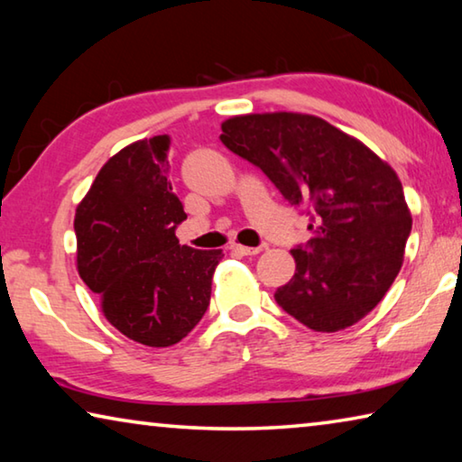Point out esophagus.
Here are the masks:
<instances>
[{"label":"esophagus","mask_w":462,"mask_h":462,"mask_svg":"<svg viewBox=\"0 0 462 462\" xmlns=\"http://www.w3.org/2000/svg\"><path fill=\"white\" fill-rule=\"evenodd\" d=\"M230 250H232V253H236V254H242V256H248V254H259V253H261V248H254V246H242V245H236V242H234V245H230Z\"/></svg>","instance_id":"34e87169"}]
</instances>
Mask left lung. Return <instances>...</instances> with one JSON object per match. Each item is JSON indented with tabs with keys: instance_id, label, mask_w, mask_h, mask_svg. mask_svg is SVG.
Segmentation results:
<instances>
[{
	"instance_id": "1",
	"label": "left lung",
	"mask_w": 462,
	"mask_h": 462,
	"mask_svg": "<svg viewBox=\"0 0 462 462\" xmlns=\"http://www.w3.org/2000/svg\"><path fill=\"white\" fill-rule=\"evenodd\" d=\"M222 143L314 214L295 275L275 300L316 332H338L385 297L403 264L411 214L400 177L361 140L297 112L232 116Z\"/></svg>"
}]
</instances>
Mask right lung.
Instances as JSON below:
<instances>
[{
    "label": "right lung",
    "instance_id": "obj_1",
    "mask_svg": "<svg viewBox=\"0 0 462 462\" xmlns=\"http://www.w3.org/2000/svg\"><path fill=\"white\" fill-rule=\"evenodd\" d=\"M169 136L136 140L99 169L75 212L77 271L126 338L183 340L206 314L222 250L181 246L187 214L167 179Z\"/></svg>",
    "mask_w": 462,
    "mask_h": 462
}]
</instances>
